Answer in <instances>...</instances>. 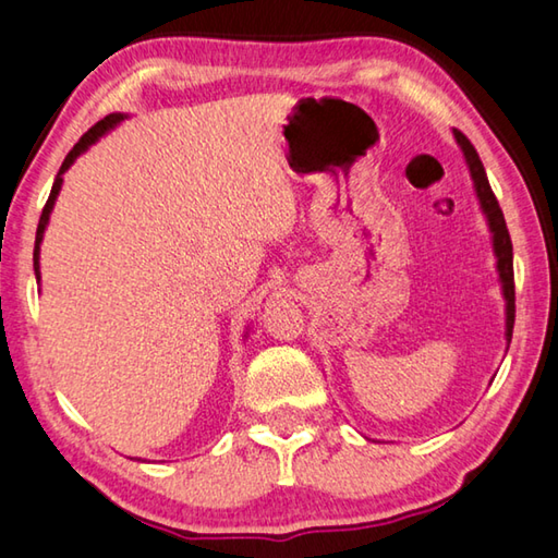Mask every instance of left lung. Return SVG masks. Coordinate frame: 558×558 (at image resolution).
<instances>
[{
    "instance_id": "8db88e82",
    "label": "left lung",
    "mask_w": 558,
    "mask_h": 558,
    "mask_svg": "<svg viewBox=\"0 0 558 558\" xmlns=\"http://www.w3.org/2000/svg\"><path fill=\"white\" fill-rule=\"evenodd\" d=\"M456 140L465 153V159L470 165V174L472 182H475L480 204H483V211L487 214L489 221V231H493V245L497 253V270L499 278H502V290H505V300H507V339L512 342V329H514V266H512V239H509L507 223H505V214L499 209V202L493 192V186L487 182L485 167L480 162L477 149L472 147L470 140L462 135L460 130H456Z\"/></svg>"
}]
</instances>
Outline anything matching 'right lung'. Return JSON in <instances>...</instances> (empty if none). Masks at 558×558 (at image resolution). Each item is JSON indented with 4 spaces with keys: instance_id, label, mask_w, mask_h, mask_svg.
Wrapping results in <instances>:
<instances>
[{
    "instance_id": "1",
    "label": "right lung",
    "mask_w": 558,
    "mask_h": 558,
    "mask_svg": "<svg viewBox=\"0 0 558 558\" xmlns=\"http://www.w3.org/2000/svg\"><path fill=\"white\" fill-rule=\"evenodd\" d=\"M122 120V116L120 112H112V116H108V118H102L100 122H96V125H93L86 135H83L78 143L73 145V149L69 155H65V159H63V165H61V169H59V177H56V182H53V186H51V194H49V199H46V204H44V211H41V219H39V229H36V243H34V270H36V278H39V243H41V239H44V229H46V223H49V214H51V209H53V202H56V194H59V189H61V174L65 172V169H69L71 165H73V159L78 157L83 149H88V145H93L96 143V140L102 135V132L106 130H110L112 125H118V122Z\"/></svg>"
}]
</instances>
